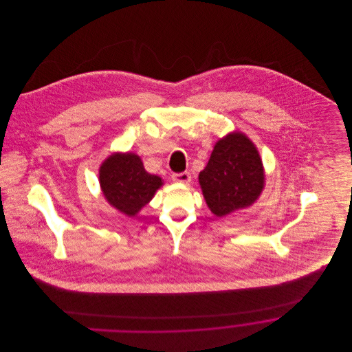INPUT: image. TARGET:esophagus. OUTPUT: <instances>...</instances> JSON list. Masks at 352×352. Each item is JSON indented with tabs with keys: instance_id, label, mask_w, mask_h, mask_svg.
<instances>
[{
	"instance_id": "esophagus-1",
	"label": "esophagus",
	"mask_w": 352,
	"mask_h": 352,
	"mask_svg": "<svg viewBox=\"0 0 352 352\" xmlns=\"http://www.w3.org/2000/svg\"><path fill=\"white\" fill-rule=\"evenodd\" d=\"M172 180L176 183H183V184H188L191 182V175L188 172H182V173H173L172 175Z\"/></svg>"
}]
</instances>
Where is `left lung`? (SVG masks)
<instances>
[{
  "label": "left lung",
  "instance_id": "8db88e82",
  "mask_svg": "<svg viewBox=\"0 0 352 352\" xmlns=\"http://www.w3.org/2000/svg\"><path fill=\"white\" fill-rule=\"evenodd\" d=\"M264 168L251 140L239 131L219 140L199 173L201 192L217 217L250 207L264 188Z\"/></svg>",
  "mask_w": 352,
  "mask_h": 352
}]
</instances>
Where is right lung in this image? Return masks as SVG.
Returning a JSON list of instances; mask_svg holds the SVG:
<instances>
[{"label":"right lung","mask_w":352,"mask_h":352,"mask_svg":"<svg viewBox=\"0 0 352 352\" xmlns=\"http://www.w3.org/2000/svg\"><path fill=\"white\" fill-rule=\"evenodd\" d=\"M99 182L107 201L129 217L137 215L164 184L161 177L145 170L134 153L109 155L101 164Z\"/></svg>","instance_id":"1"}]
</instances>
